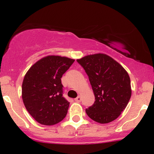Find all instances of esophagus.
Here are the masks:
<instances>
[{
    "instance_id": "1",
    "label": "esophagus",
    "mask_w": 154,
    "mask_h": 154,
    "mask_svg": "<svg viewBox=\"0 0 154 154\" xmlns=\"http://www.w3.org/2000/svg\"><path fill=\"white\" fill-rule=\"evenodd\" d=\"M75 101H77V102H80L81 101V97L80 96L77 97V98H76L75 99Z\"/></svg>"
}]
</instances>
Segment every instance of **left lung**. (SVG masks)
I'll return each mask as SVG.
<instances>
[{
  "label": "left lung",
  "mask_w": 154,
  "mask_h": 154,
  "mask_svg": "<svg viewBox=\"0 0 154 154\" xmlns=\"http://www.w3.org/2000/svg\"><path fill=\"white\" fill-rule=\"evenodd\" d=\"M89 77L95 103L85 109L93 121L106 124L119 116L132 94L128 73L120 63L104 54L88 55L77 60Z\"/></svg>",
  "instance_id": "left-lung-1"
}]
</instances>
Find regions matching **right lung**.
Returning <instances> with one entry per match:
<instances>
[{"label":"right lung","mask_w":154,"mask_h":154,"mask_svg":"<svg viewBox=\"0 0 154 154\" xmlns=\"http://www.w3.org/2000/svg\"><path fill=\"white\" fill-rule=\"evenodd\" d=\"M75 59L65 56H47L26 72L22 87L23 103L38 123L54 125L64 119L69 102L62 96L61 78Z\"/></svg>","instance_id":"obj_1"}]
</instances>
